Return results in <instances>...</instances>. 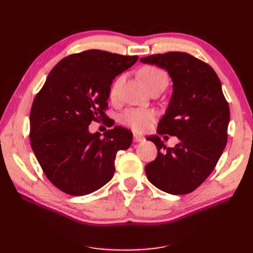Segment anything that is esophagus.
<instances>
[{"instance_id":"1","label":"esophagus","mask_w":253,"mask_h":253,"mask_svg":"<svg viewBox=\"0 0 253 253\" xmlns=\"http://www.w3.org/2000/svg\"><path fill=\"white\" fill-rule=\"evenodd\" d=\"M144 140H145V138L143 136H141L139 134H134V142H142Z\"/></svg>"}]
</instances>
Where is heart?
<instances>
[{"instance_id":"b5f03b06","label":"heart","mask_w":253,"mask_h":253,"mask_svg":"<svg viewBox=\"0 0 253 253\" xmlns=\"http://www.w3.org/2000/svg\"><path fill=\"white\" fill-rule=\"evenodd\" d=\"M140 76L144 83L149 87L151 84L159 78H167L166 74L155 66H145L140 72ZM122 81V77H119L113 83L111 88V95H116L118 87ZM155 119V113L152 110L144 109H127L121 114L120 121L122 125L133 128L134 131L140 132L148 128L151 122Z\"/></svg>"}]
</instances>
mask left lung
I'll list each match as a JSON object with an SVG mask.
<instances>
[{
  "label": "left lung",
  "instance_id": "obj_1",
  "mask_svg": "<svg viewBox=\"0 0 253 253\" xmlns=\"http://www.w3.org/2000/svg\"><path fill=\"white\" fill-rule=\"evenodd\" d=\"M144 64L167 71L173 93L157 133L176 136L167 148L157 135L148 137L157 157L145 166L151 183L173 195L192 192L215 168L227 143L230 111L213 68L187 52L170 51L141 58Z\"/></svg>",
  "mask_w": 253,
  "mask_h": 253
}]
</instances>
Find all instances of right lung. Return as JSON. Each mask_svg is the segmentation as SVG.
Masks as SVG:
<instances>
[{
    "instance_id": "add662e5",
    "label": "right lung",
    "mask_w": 253,
    "mask_h": 253,
    "mask_svg": "<svg viewBox=\"0 0 253 253\" xmlns=\"http://www.w3.org/2000/svg\"><path fill=\"white\" fill-rule=\"evenodd\" d=\"M138 57L89 49L62 59L48 74L30 111V141L47 178L64 193H93L114 176L117 152L126 150L133 134L115 126L89 133L91 120L105 116L116 76Z\"/></svg>"
}]
</instances>
